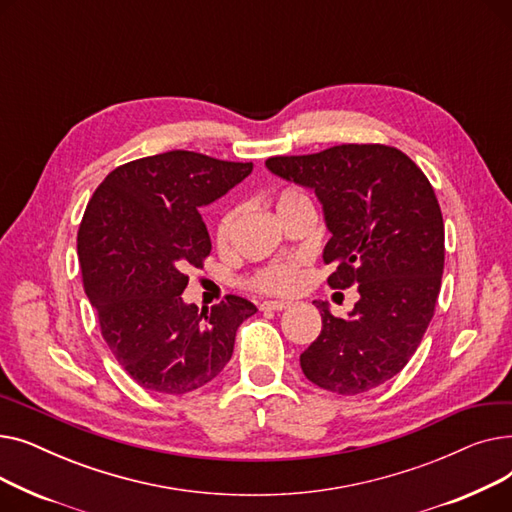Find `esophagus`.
Here are the masks:
<instances>
[{
  "mask_svg": "<svg viewBox=\"0 0 512 512\" xmlns=\"http://www.w3.org/2000/svg\"><path fill=\"white\" fill-rule=\"evenodd\" d=\"M259 307H261V311H284V309L290 307V303H286V301H263Z\"/></svg>",
  "mask_w": 512,
  "mask_h": 512,
  "instance_id": "1",
  "label": "esophagus"
}]
</instances>
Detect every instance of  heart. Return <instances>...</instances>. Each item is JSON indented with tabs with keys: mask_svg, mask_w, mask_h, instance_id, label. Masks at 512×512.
<instances>
[{
	"mask_svg": "<svg viewBox=\"0 0 512 512\" xmlns=\"http://www.w3.org/2000/svg\"><path fill=\"white\" fill-rule=\"evenodd\" d=\"M305 199L303 193L292 191V188H286L278 197H276V207L278 211L284 209L286 205ZM236 220H238V209H228L222 220L218 224V232H215V238H218V245L222 249H226L232 240L234 228H236ZM303 280V267H301V259H284V261H276L261 267V270L253 276V286L261 292L267 294H290L292 290H297V286Z\"/></svg>",
	"mask_w": 512,
	"mask_h": 512,
	"instance_id": "1",
	"label": "heart"
}]
</instances>
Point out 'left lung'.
Wrapping results in <instances>:
<instances>
[{"mask_svg": "<svg viewBox=\"0 0 512 512\" xmlns=\"http://www.w3.org/2000/svg\"><path fill=\"white\" fill-rule=\"evenodd\" d=\"M309 186L332 234L324 261L332 288L357 286L348 317L317 303L321 334L301 355L307 380L334 394L378 388L409 363L434 317L444 272V222L432 184L388 145H336L265 161Z\"/></svg>", "mask_w": 512, "mask_h": 512, "instance_id": "8db88e82", "label": "left lung"}]
</instances>
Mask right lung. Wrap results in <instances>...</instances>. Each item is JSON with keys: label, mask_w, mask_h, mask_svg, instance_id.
Listing matches in <instances>:
<instances>
[{"label": "right lung", "mask_w": 512, "mask_h": 512, "mask_svg": "<svg viewBox=\"0 0 512 512\" xmlns=\"http://www.w3.org/2000/svg\"><path fill=\"white\" fill-rule=\"evenodd\" d=\"M251 172L253 164L168 151L118 166L87 205L76 240L83 286L103 340L145 390L178 396L211 382L238 326L257 313L234 294L201 313L180 297L186 272L211 251L201 207Z\"/></svg>", "instance_id": "1"}]
</instances>
